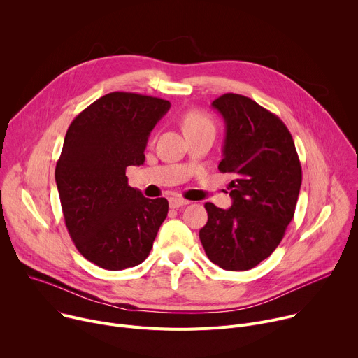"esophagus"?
Segmentation results:
<instances>
[{
  "label": "esophagus",
  "mask_w": 358,
  "mask_h": 358,
  "mask_svg": "<svg viewBox=\"0 0 358 358\" xmlns=\"http://www.w3.org/2000/svg\"><path fill=\"white\" fill-rule=\"evenodd\" d=\"M170 202V208H180V207H184L187 206V203H189V201L184 199V198H178V196H171L169 199Z\"/></svg>",
  "instance_id": "1"
}]
</instances>
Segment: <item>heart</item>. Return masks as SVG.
I'll return each instance as SVG.
<instances>
[{
	"label": "heart",
	"mask_w": 358,
	"mask_h": 358,
	"mask_svg": "<svg viewBox=\"0 0 358 358\" xmlns=\"http://www.w3.org/2000/svg\"><path fill=\"white\" fill-rule=\"evenodd\" d=\"M182 130L185 136L202 133V131H213L214 133V123L208 115L201 110H188L182 117Z\"/></svg>",
	"instance_id": "heart-1"
}]
</instances>
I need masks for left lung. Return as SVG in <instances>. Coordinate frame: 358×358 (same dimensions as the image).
Segmentation results:
<instances>
[{
  "mask_svg": "<svg viewBox=\"0 0 358 358\" xmlns=\"http://www.w3.org/2000/svg\"><path fill=\"white\" fill-rule=\"evenodd\" d=\"M227 124L224 159L232 207L207 202L199 239L208 259L225 271H248L271 257L293 220L301 166L286 124L257 101L225 93L213 101Z\"/></svg>",
  "mask_w": 358,
  "mask_h": 358,
  "instance_id": "left-lung-1",
  "label": "left lung"
}]
</instances>
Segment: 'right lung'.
I'll return each mask as SVG.
<instances>
[{"instance_id":"1","label":"right lung","mask_w":358,"mask_h":358,"mask_svg":"<svg viewBox=\"0 0 358 358\" xmlns=\"http://www.w3.org/2000/svg\"><path fill=\"white\" fill-rule=\"evenodd\" d=\"M170 106L160 97L112 92L66 131L55 169L65 225L76 249L100 268L140 265L167 217L169 201L131 188L126 169L144 163L148 136Z\"/></svg>"}]
</instances>
